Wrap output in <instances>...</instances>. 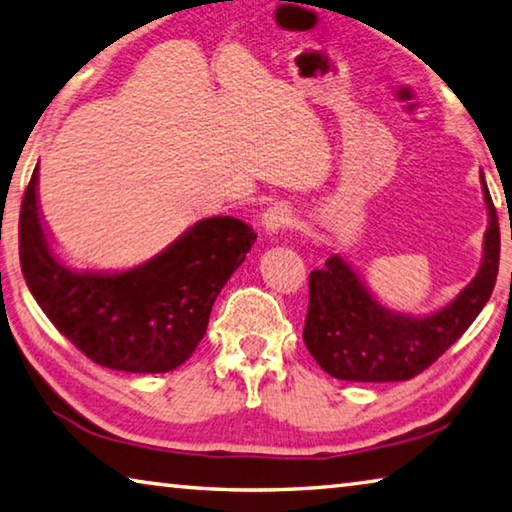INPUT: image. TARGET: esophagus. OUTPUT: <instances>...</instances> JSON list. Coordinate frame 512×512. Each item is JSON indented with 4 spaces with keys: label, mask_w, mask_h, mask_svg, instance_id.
<instances>
[{
    "label": "esophagus",
    "mask_w": 512,
    "mask_h": 512,
    "mask_svg": "<svg viewBox=\"0 0 512 512\" xmlns=\"http://www.w3.org/2000/svg\"><path fill=\"white\" fill-rule=\"evenodd\" d=\"M293 223H296V214L282 203L268 207V210L262 214V225L268 235H277V232L293 228Z\"/></svg>",
    "instance_id": "obj_1"
}]
</instances>
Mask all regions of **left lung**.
<instances>
[{"mask_svg":"<svg viewBox=\"0 0 512 512\" xmlns=\"http://www.w3.org/2000/svg\"><path fill=\"white\" fill-rule=\"evenodd\" d=\"M481 185L490 214L481 268L436 314L413 318L379 305L339 255L329 257L320 271H311L302 339L327 375L345 381L411 379L452 348L474 323L495 289L501 246L497 210L483 173Z\"/></svg>","mask_w":512,"mask_h":512,"instance_id":"left-lung-1","label":"left lung"}]
</instances>
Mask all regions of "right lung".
Segmentation results:
<instances>
[{
  "instance_id": "obj_1",
  "label": "right lung",
  "mask_w": 512,
  "mask_h": 512,
  "mask_svg": "<svg viewBox=\"0 0 512 512\" xmlns=\"http://www.w3.org/2000/svg\"><path fill=\"white\" fill-rule=\"evenodd\" d=\"M36 185L38 167L20 207V264L58 332L110 370L167 372L187 361L216 296L255 244L253 228L235 216H212L131 271L76 273L51 253Z\"/></svg>"
}]
</instances>
